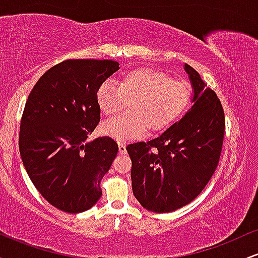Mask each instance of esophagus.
<instances>
[{"mask_svg": "<svg viewBox=\"0 0 258 258\" xmlns=\"http://www.w3.org/2000/svg\"><path fill=\"white\" fill-rule=\"evenodd\" d=\"M119 153L125 154L126 153V143L125 142H119Z\"/></svg>", "mask_w": 258, "mask_h": 258, "instance_id": "1", "label": "esophagus"}]
</instances>
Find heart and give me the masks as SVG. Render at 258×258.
<instances>
[{"label": "heart", "instance_id": "b5f03b06", "mask_svg": "<svg viewBox=\"0 0 258 258\" xmlns=\"http://www.w3.org/2000/svg\"><path fill=\"white\" fill-rule=\"evenodd\" d=\"M190 94V86L183 80L150 68L133 69L121 76L119 87L105 81L97 90V105L108 117L130 102V112L106 121L102 131L117 141L141 137L147 128L150 133L165 131L185 111Z\"/></svg>", "mask_w": 258, "mask_h": 258}]
</instances>
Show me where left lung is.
Returning <instances> with one entry per match:
<instances>
[{
    "instance_id": "8db88e82",
    "label": "left lung",
    "mask_w": 258,
    "mask_h": 258,
    "mask_svg": "<svg viewBox=\"0 0 258 258\" xmlns=\"http://www.w3.org/2000/svg\"><path fill=\"white\" fill-rule=\"evenodd\" d=\"M193 87L190 109L159 137L126 147L132 190L148 211L165 214L188 205L211 179L220 160L224 112L199 73L184 64Z\"/></svg>"
}]
</instances>
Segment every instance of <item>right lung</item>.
<instances>
[{
    "mask_svg": "<svg viewBox=\"0 0 258 258\" xmlns=\"http://www.w3.org/2000/svg\"><path fill=\"white\" fill-rule=\"evenodd\" d=\"M114 60L69 59L38 79L20 121L19 152L40 194L68 214L90 210L117 147L108 136L88 141L100 120L96 93L120 69Z\"/></svg>",
    "mask_w": 258,
    "mask_h": 258,
    "instance_id": "add662e5",
    "label": "right lung"
}]
</instances>
